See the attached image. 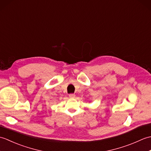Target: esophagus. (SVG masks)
<instances>
[{
    "mask_svg": "<svg viewBox=\"0 0 151 151\" xmlns=\"http://www.w3.org/2000/svg\"><path fill=\"white\" fill-rule=\"evenodd\" d=\"M69 97L70 98H75V95L73 94V93H70L69 95Z\"/></svg>",
    "mask_w": 151,
    "mask_h": 151,
    "instance_id": "34e87169",
    "label": "esophagus"
}]
</instances>
